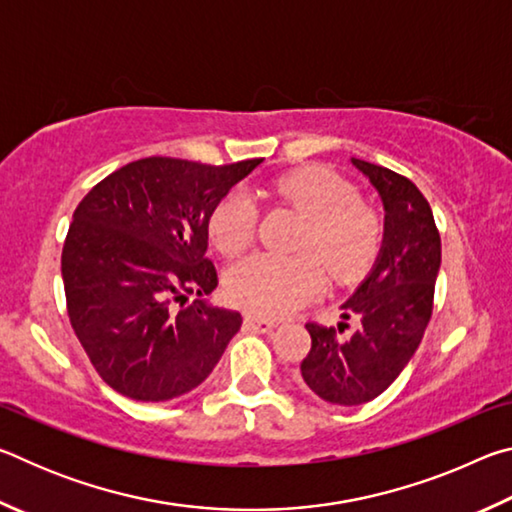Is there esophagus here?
Instances as JSON below:
<instances>
[{"mask_svg": "<svg viewBox=\"0 0 512 512\" xmlns=\"http://www.w3.org/2000/svg\"><path fill=\"white\" fill-rule=\"evenodd\" d=\"M244 327L250 329V332H259V334H268L275 329L273 320H266V318H257V316H246L244 318Z\"/></svg>", "mask_w": 512, "mask_h": 512, "instance_id": "1", "label": "esophagus"}]
</instances>
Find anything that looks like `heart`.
<instances>
[{
  "instance_id": "b5f03b06",
  "label": "heart",
  "mask_w": 512,
  "mask_h": 512,
  "mask_svg": "<svg viewBox=\"0 0 512 512\" xmlns=\"http://www.w3.org/2000/svg\"><path fill=\"white\" fill-rule=\"evenodd\" d=\"M268 194L275 203L305 216L307 228L298 250L311 255H253L232 266L225 293L237 307L257 316H284L323 293L327 277L320 261L343 284L359 280L375 264L384 223L339 173L309 164L277 178ZM255 219V205L244 194H230L216 203L207 221L216 250L225 257L244 253L255 235Z\"/></svg>"
}]
</instances>
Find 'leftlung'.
Returning <instances> with one entry per match:
<instances>
[{
	"label": "left lung",
	"mask_w": 512,
	"mask_h": 512,
	"mask_svg": "<svg viewBox=\"0 0 512 512\" xmlns=\"http://www.w3.org/2000/svg\"><path fill=\"white\" fill-rule=\"evenodd\" d=\"M352 164L384 203V241L366 280L341 305V318L357 320V329L339 339L334 327L309 323L311 350L300 363L309 391L341 406L375 400L406 368L429 325L440 268V235L420 189L379 164Z\"/></svg>",
	"instance_id": "8db88e82"
}]
</instances>
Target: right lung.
<instances>
[{
	"label": "right lung",
	"mask_w": 512,
	"mask_h": 512,
	"mask_svg": "<svg viewBox=\"0 0 512 512\" xmlns=\"http://www.w3.org/2000/svg\"><path fill=\"white\" fill-rule=\"evenodd\" d=\"M259 162L135 160L74 210L60 259L69 323L117 393L167 402L194 391L239 332V311L203 300L219 284L207 221Z\"/></svg>",
	"instance_id": "1"
}]
</instances>
